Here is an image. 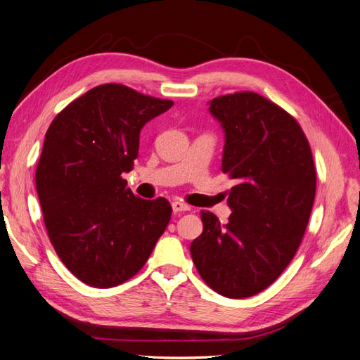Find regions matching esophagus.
Returning a JSON list of instances; mask_svg holds the SVG:
<instances>
[{"mask_svg":"<svg viewBox=\"0 0 360 360\" xmlns=\"http://www.w3.org/2000/svg\"><path fill=\"white\" fill-rule=\"evenodd\" d=\"M172 208H173V213H181V212L190 210V207H188L187 204L181 202V200H173V202H172Z\"/></svg>","mask_w":360,"mask_h":360,"instance_id":"esophagus-1","label":"esophagus"}]
</instances>
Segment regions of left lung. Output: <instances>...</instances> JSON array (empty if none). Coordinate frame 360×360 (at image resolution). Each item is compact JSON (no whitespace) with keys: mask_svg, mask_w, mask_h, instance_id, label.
Here are the masks:
<instances>
[{"mask_svg":"<svg viewBox=\"0 0 360 360\" xmlns=\"http://www.w3.org/2000/svg\"><path fill=\"white\" fill-rule=\"evenodd\" d=\"M224 131L222 172L235 179L222 225L202 212L191 259L208 287L231 299L261 293L302 240L316 195L310 144L293 116L253 91L208 103Z\"/></svg>","mask_w":360,"mask_h":360,"instance_id":"left-lung-1","label":"left lung"}]
</instances>
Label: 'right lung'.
<instances>
[{"mask_svg":"<svg viewBox=\"0 0 360 360\" xmlns=\"http://www.w3.org/2000/svg\"><path fill=\"white\" fill-rule=\"evenodd\" d=\"M173 105L121 84L75 99L50 124L35 182L50 242L79 281L110 288L133 278L170 222L164 198H136L122 179L144 125Z\"/></svg>","mask_w":360,"mask_h":360,"instance_id":"add662e5","label":"right lung"}]
</instances>
